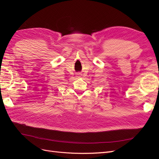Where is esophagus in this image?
<instances>
[{
  "mask_svg": "<svg viewBox=\"0 0 159 159\" xmlns=\"http://www.w3.org/2000/svg\"><path fill=\"white\" fill-rule=\"evenodd\" d=\"M81 74H80V73H78V74H77V77H78V78H80V77H81Z\"/></svg>",
  "mask_w": 159,
  "mask_h": 159,
  "instance_id": "esophagus-1",
  "label": "esophagus"
}]
</instances>
